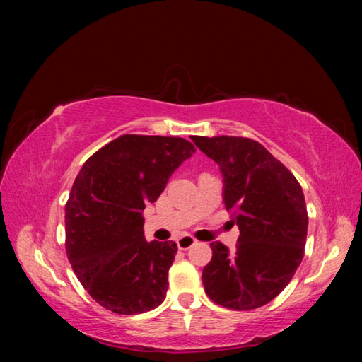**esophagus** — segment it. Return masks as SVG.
Instances as JSON below:
<instances>
[{"mask_svg":"<svg viewBox=\"0 0 362 362\" xmlns=\"http://www.w3.org/2000/svg\"><path fill=\"white\" fill-rule=\"evenodd\" d=\"M193 244H196V240L189 235H185V236H182V238H179V240H177V247H179L180 250L189 249L193 246Z\"/></svg>","mask_w":362,"mask_h":362,"instance_id":"esophagus-1","label":"esophagus"}]
</instances>
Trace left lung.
<instances>
[{"label":"left lung","mask_w":362,"mask_h":362,"mask_svg":"<svg viewBox=\"0 0 362 362\" xmlns=\"http://www.w3.org/2000/svg\"><path fill=\"white\" fill-rule=\"evenodd\" d=\"M217 163L223 204L235 211L236 249L212 243L203 269L206 293L231 310L267 305L291 283L303 259L308 216L302 187L283 163L252 139L192 137Z\"/></svg>","instance_id":"obj_1"}]
</instances>
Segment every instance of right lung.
<instances>
[{"label": "right lung", "mask_w": 362, "mask_h": 362, "mask_svg": "<svg viewBox=\"0 0 362 362\" xmlns=\"http://www.w3.org/2000/svg\"><path fill=\"white\" fill-rule=\"evenodd\" d=\"M196 148L182 137L126 134L83 164L65 206L66 255L97 303L118 315L161 305L174 241H146L144 209Z\"/></svg>", "instance_id": "1"}]
</instances>
